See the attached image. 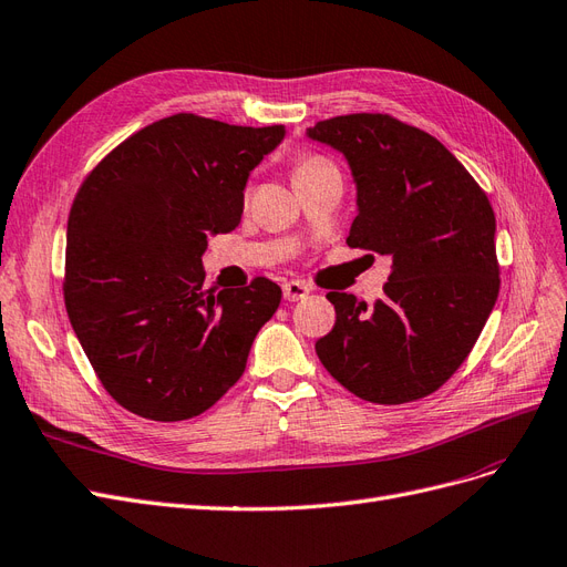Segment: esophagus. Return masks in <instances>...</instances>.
Wrapping results in <instances>:
<instances>
[{"instance_id": "obj_1", "label": "esophagus", "mask_w": 567, "mask_h": 567, "mask_svg": "<svg viewBox=\"0 0 567 567\" xmlns=\"http://www.w3.org/2000/svg\"><path fill=\"white\" fill-rule=\"evenodd\" d=\"M282 295L287 301H301L310 295V287L306 282H299V280H289L282 285Z\"/></svg>"}]
</instances>
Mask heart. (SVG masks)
I'll use <instances>...</instances> for the list:
<instances>
[{
  "mask_svg": "<svg viewBox=\"0 0 567 567\" xmlns=\"http://www.w3.org/2000/svg\"><path fill=\"white\" fill-rule=\"evenodd\" d=\"M337 167L332 164V159H327L324 155L318 153H299L291 162V181H295V186H299L301 181L310 178V176H318L322 172H334Z\"/></svg>",
  "mask_w": 567,
  "mask_h": 567,
  "instance_id": "1",
  "label": "heart"
}]
</instances>
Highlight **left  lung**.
Here are the masks:
<instances>
[{"instance_id":"8db88e82","label":"left lung","mask_w":567,"mask_h":567,"mask_svg":"<svg viewBox=\"0 0 567 567\" xmlns=\"http://www.w3.org/2000/svg\"><path fill=\"white\" fill-rule=\"evenodd\" d=\"M308 136L341 151L355 176L358 216L346 243L393 259L374 308L327 295L337 322L316 353L370 403L426 398L460 370L495 308V212L441 141L393 115H339Z\"/></svg>"}]
</instances>
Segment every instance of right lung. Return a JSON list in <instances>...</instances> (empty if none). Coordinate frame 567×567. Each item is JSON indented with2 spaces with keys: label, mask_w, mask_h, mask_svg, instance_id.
<instances>
[{
  "label": "right lung",
  "mask_w": 567,
  "mask_h": 567,
  "mask_svg": "<svg viewBox=\"0 0 567 567\" xmlns=\"http://www.w3.org/2000/svg\"><path fill=\"white\" fill-rule=\"evenodd\" d=\"M285 126L178 113L143 126L86 174L68 216L63 297L115 403L153 422L207 412L243 377L282 289H205L212 233L240 224L249 172Z\"/></svg>",
  "instance_id": "obj_1"
}]
</instances>
